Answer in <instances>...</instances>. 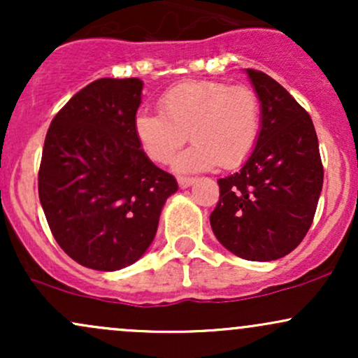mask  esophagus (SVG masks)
Listing matches in <instances>:
<instances>
[{
  "instance_id": "obj_1",
  "label": "esophagus",
  "mask_w": 358,
  "mask_h": 358,
  "mask_svg": "<svg viewBox=\"0 0 358 358\" xmlns=\"http://www.w3.org/2000/svg\"><path fill=\"white\" fill-rule=\"evenodd\" d=\"M192 183H195V178H193V176H178V185L182 188L190 187Z\"/></svg>"
}]
</instances>
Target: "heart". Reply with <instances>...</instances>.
Listing matches in <instances>:
<instances>
[{
	"label": "heart",
	"instance_id": "obj_1",
	"mask_svg": "<svg viewBox=\"0 0 358 358\" xmlns=\"http://www.w3.org/2000/svg\"><path fill=\"white\" fill-rule=\"evenodd\" d=\"M159 113L139 110L134 133L145 153L166 165L188 139L180 170L219 165L236 168L256 150L261 136V101L249 85L219 80L183 82L159 97Z\"/></svg>",
	"mask_w": 358,
	"mask_h": 358
}]
</instances>
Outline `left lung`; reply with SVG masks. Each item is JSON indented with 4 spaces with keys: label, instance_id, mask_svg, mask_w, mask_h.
Returning a JSON list of instances; mask_svg holds the SVG:
<instances>
[{
    "label": "left lung",
    "instance_id": "8db88e82",
    "mask_svg": "<svg viewBox=\"0 0 358 358\" xmlns=\"http://www.w3.org/2000/svg\"><path fill=\"white\" fill-rule=\"evenodd\" d=\"M262 108L261 136L237 173L217 180L215 237L248 261L285 257L305 239L323 187V163L310 114L273 77L248 69Z\"/></svg>",
    "mask_w": 358,
    "mask_h": 358
}]
</instances>
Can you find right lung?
I'll return each instance as SVG.
<instances>
[{"instance_id":"obj_1","label":"right lung","mask_w":358,"mask_h":358,"mask_svg":"<svg viewBox=\"0 0 358 358\" xmlns=\"http://www.w3.org/2000/svg\"><path fill=\"white\" fill-rule=\"evenodd\" d=\"M143 82L97 79L52 119L38 196L52 236L85 268L117 271L155 239L175 176L153 165L134 133Z\"/></svg>"}]
</instances>
